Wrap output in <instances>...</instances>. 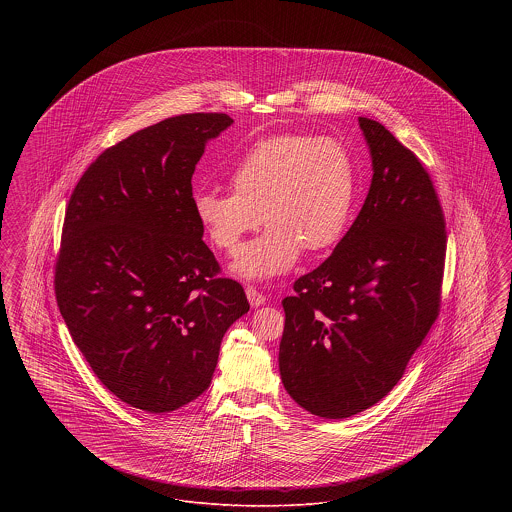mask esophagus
<instances>
[{
	"instance_id": "obj_1",
	"label": "esophagus",
	"mask_w": 512,
	"mask_h": 512,
	"mask_svg": "<svg viewBox=\"0 0 512 512\" xmlns=\"http://www.w3.org/2000/svg\"><path fill=\"white\" fill-rule=\"evenodd\" d=\"M245 295H247L249 305H251V307H255V309L267 303V297H265L263 293L257 292L253 286H247V288H245Z\"/></svg>"
}]
</instances>
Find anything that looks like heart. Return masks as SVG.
<instances>
[{"label": "heart", "mask_w": 512, "mask_h": 512, "mask_svg": "<svg viewBox=\"0 0 512 512\" xmlns=\"http://www.w3.org/2000/svg\"><path fill=\"white\" fill-rule=\"evenodd\" d=\"M230 184L234 192L195 194V219L213 244L234 253L265 217L267 232L245 245L230 267L257 282L286 274L303 249L322 253L338 244L357 188L347 147L311 134L259 140L236 163Z\"/></svg>", "instance_id": "heart-1"}]
</instances>
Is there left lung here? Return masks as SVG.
<instances>
[{
  "mask_svg": "<svg viewBox=\"0 0 512 512\" xmlns=\"http://www.w3.org/2000/svg\"><path fill=\"white\" fill-rule=\"evenodd\" d=\"M372 180L332 255L282 301L280 376L322 418L376 405L405 374L439 311L445 222L428 172L386 126L359 117Z\"/></svg>",
  "mask_w": 512,
  "mask_h": 512,
  "instance_id": "1",
  "label": "left lung"
}]
</instances>
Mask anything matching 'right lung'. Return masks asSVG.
I'll return each instance as SVG.
<instances>
[{
  "mask_svg": "<svg viewBox=\"0 0 512 512\" xmlns=\"http://www.w3.org/2000/svg\"><path fill=\"white\" fill-rule=\"evenodd\" d=\"M224 113L171 117L105 149L74 188L55 297L101 384L171 413L209 388L226 330L249 311L201 240L192 174Z\"/></svg>",
  "mask_w": 512,
  "mask_h": 512,
  "instance_id": "1",
  "label": "right lung"
}]
</instances>
